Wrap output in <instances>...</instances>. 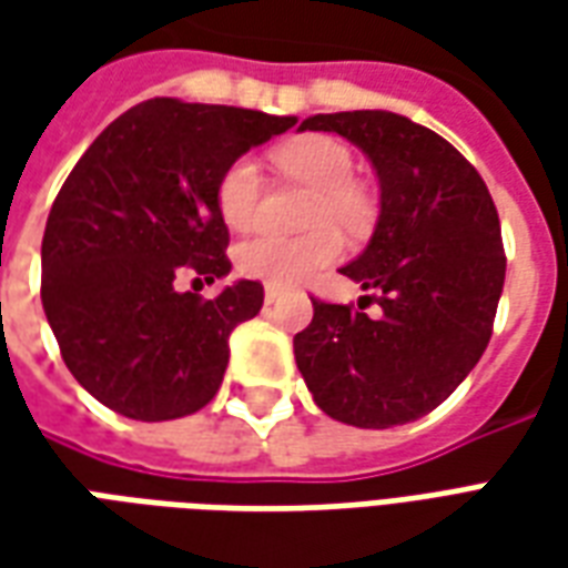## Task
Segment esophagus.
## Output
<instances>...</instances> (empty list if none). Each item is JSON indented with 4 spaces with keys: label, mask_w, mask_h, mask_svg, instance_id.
<instances>
[{
    "label": "esophagus",
    "mask_w": 568,
    "mask_h": 568,
    "mask_svg": "<svg viewBox=\"0 0 568 568\" xmlns=\"http://www.w3.org/2000/svg\"><path fill=\"white\" fill-rule=\"evenodd\" d=\"M280 295H283V292H280V285H264V301H267V304L280 301Z\"/></svg>",
    "instance_id": "esophagus-1"
}]
</instances>
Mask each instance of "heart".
<instances>
[{
  "instance_id": "b5f03b06",
  "label": "heart",
  "mask_w": 568,
  "mask_h": 568,
  "mask_svg": "<svg viewBox=\"0 0 568 568\" xmlns=\"http://www.w3.org/2000/svg\"><path fill=\"white\" fill-rule=\"evenodd\" d=\"M273 161L285 175H292L304 185L316 187L313 197V222H337L341 227L356 231L371 219V197L365 187L353 182L356 158L344 142L334 136H301L283 142L273 151ZM219 212L231 231H248L258 222L261 203V170L252 158H236L219 179ZM341 236L332 227H316L304 236L258 234L236 248V267L264 280L267 285H295L307 276L332 264L341 255Z\"/></svg>"
}]
</instances>
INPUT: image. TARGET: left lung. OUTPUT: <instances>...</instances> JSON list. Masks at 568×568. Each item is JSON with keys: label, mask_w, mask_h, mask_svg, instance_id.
Instances as JSON below:
<instances>
[{"label": "left lung", "mask_w": 568, "mask_h": 568, "mask_svg": "<svg viewBox=\"0 0 568 568\" xmlns=\"http://www.w3.org/2000/svg\"><path fill=\"white\" fill-rule=\"evenodd\" d=\"M341 133L381 179L368 248L341 267L365 292L356 307L313 301L295 362L313 402L358 428L405 426L468 377L484 356L505 285L496 203L450 142L410 118L362 109L301 121ZM384 313L371 321L364 304Z\"/></svg>", "instance_id": "8db88e82"}]
</instances>
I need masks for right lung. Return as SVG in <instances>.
I'll use <instances>...</instances> for the list:
<instances>
[{"label":"right lung","mask_w":568,"mask_h":568,"mask_svg":"<svg viewBox=\"0 0 568 568\" xmlns=\"http://www.w3.org/2000/svg\"><path fill=\"white\" fill-rule=\"evenodd\" d=\"M295 115L154 97L81 154L42 236V307L60 356L121 417L161 423L212 402L227 337L258 316L264 285L240 280L203 301L175 292L182 267L231 273L219 179Z\"/></svg>","instance_id":"add662e5"}]
</instances>
